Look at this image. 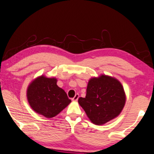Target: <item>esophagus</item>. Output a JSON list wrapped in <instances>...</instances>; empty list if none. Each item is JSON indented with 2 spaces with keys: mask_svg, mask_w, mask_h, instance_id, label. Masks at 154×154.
Masks as SVG:
<instances>
[{
  "mask_svg": "<svg viewBox=\"0 0 154 154\" xmlns=\"http://www.w3.org/2000/svg\"><path fill=\"white\" fill-rule=\"evenodd\" d=\"M78 99H79V94H76L75 96L72 98V101H74V102H76V101L78 100Z\"/></svg>",
  "mask_w": 154,
  "mask_h": 154,
  "instance_id": "1",
  "label": "esophagus"
}]
</instances>
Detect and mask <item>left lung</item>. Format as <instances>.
Instances as JSON below:
<instances>
[{"mask_svg": "<svg viewBox=\"0 0 154 154\" xmlns=\"http://www.w3.org/2000/svg\"><path fill=\"white\" fill-rule=\"evenodd\" d=\"M123 85L115 77L100 75L89 79L85 98L78 103L87 117L96 125H103L117 117L126 103Z\"/></svg>", "mask_w": 154, "mask_h": 154, "instance_id": "1", "label": "left lung"}]
</instances>
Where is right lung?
Here are the masks:
<instances>
[{
  "label": "right lung",
  "instance_id": "add662e5",
  "mask_svg": "<svg viewBox=\"0 0 154 154\" xmlns=\"http://www.w3.org/2000/svg\"><path fill=\"white\" fill-rule=\"evenodd\" d=\"M57 82L55 77L42 75L31 81L27 88L30 107L46 118L54 117L71 103L65 90L57 86Z\"/></svg>",
  "mask_w": 154,
  "mask_h": 154
}]
</instances>
